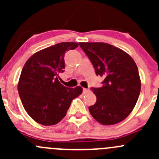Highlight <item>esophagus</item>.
<instances>
[{"label":"esophagus","mask_w":159,"mask_h":159,"mask_svg":"<svg viewBox=\"0 0 159 159\" xmlns=\"http://www.w3.org/2000/svg\"><path fill=\"white\" fill-rule=\"evenodd\" d=\"M83 93H84V94H86V93H89V89L83 88Z\"/></svg>","instance_id":"esophagus-1"}]
</instances>
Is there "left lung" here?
I'll use <instances>...</instances> for the list:
<instances>
[{"mask_svg": "<svg viewBox=\"0 0 159 159\" xmlns=\"http://www.w3.org/2000/svg\"><path fill=\"white\" fill-rule=\"evenodd\" d=\"M95 69L104 78L102 86L91 88L96 102L90 114L103 125H113L126 118L137 102L141 89L139 70L134 59L117 47L103 42H80Z\"/></svg>", "mask_w": 159, "mask_h": 159, "instance_id": "8db88e82", "label": "left lung"}]
</instances>
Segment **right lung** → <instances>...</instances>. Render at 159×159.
Returning <instances> with one entry per match:
<instances>
[{"mask_svg": "<svg viewBox=\"0 0 159 159\" xmlns=\"http://www.w3.org/2000/svg\"><path fill=\"white\" fill-rule=\"evenodd\" d=\"M79 46L61 42L46 48L25 62L18 83V92L25 111L39 124L54 125L65 117L73 98L83 93L81 86L68 88L58 80L64 72V54Z\"/></svg>", "mask_w": 159, "mask_h": 159, "instance_id": "right-lung-1", "label": "right lung"}]
</instances>
